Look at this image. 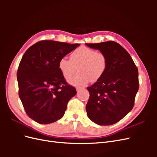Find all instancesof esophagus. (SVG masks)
<instances>
[{
    "instance_id": "obj_1",
    "label": "esophagus",
    "mask_w": 157,
    "mask_h": 157,
    "mask_svg": "<svg viewBox=\"0 0 157 157\" xmlns=\"http://www.w3.org/2000/svg\"><path fill=\"white\" fill-rule=\"evenodd\" d=\"M82 88H80V87H77V88H76V90H77V91H79V90H82Z\"/></svg>"
}]
</instances>
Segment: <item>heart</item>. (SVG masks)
Segmentation results:
<instances>
[{"instance_id":"1","label":"heart","mask_w":157,"mask_h":157,"mask_svg":"<svg viewBox=\"0 0 157 157\" xmlns=\"http://www.w3.org/2000/svg\"><path fill=\"white\" fill-rule=\"evenodd\" d=\"M58 67L65 79H68L79 68V73L69 79L73 86H85L90 81L97 82L105 74L107 67L106 56L102 52L80 46L70 55V59H59Z\"/></svg>"}]
</instances>
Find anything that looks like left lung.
I'll return each mask as SVG.
<instances>
[{"label":"left lung","mask_w":157,"mask_h":157,"mask_svg":"<svg viewBox=\"0 0 157 157\" xmlns=\"http://www.w3.org/2000/svg\"><path fill=\"white\" fill-rule=\"evenodd\" d=\"M86 45L102 52L107 59L105 74L87 88L90 93L87 115L98 125L114 124L134 107L139 89L138 70L128 52L116 42Z\"/></svg>","instance_id":"left-lung-1"}]
</instances>
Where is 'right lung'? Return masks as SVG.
<instances>
[{
  "mask_svg": "<svg viewBox=\"0 0 157 157\" xmlns=\"http://www.w3.org/2000/svg\"><path fill=\"white\" fill-rule=\"evenodd\" d=\"M78 46L42 40L23 56L17 72L19 97L33 121L47 124L63 117L68 101L77 91L66 82L58 63Z\"/></svg>",
  "mask_w": 157,
  "mask_h": 157,
  "instance_id": "right-lung-1",
  "label": "right lung"
}]
</instances>
